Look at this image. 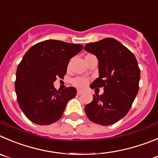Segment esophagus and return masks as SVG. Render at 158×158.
I'll use <instances>...</instances> for the list:
<instances>
[{
    "label": "esophagus",
    "instance_id": "esophagus-1",
    "mask_svg": "<svg viewBox=\"0 0 158 158\" xmlns=\"http://www.w3.org/2000/svg\"><path fill=\"white\" fill-rule=\"evenodd\" d=\"M82 93V91L81 90H80V89H77V94L78 95H79V94H81Z\"/></svg>",
    "mask_w": 158,
    "mask_h": 158
}]
</instances>
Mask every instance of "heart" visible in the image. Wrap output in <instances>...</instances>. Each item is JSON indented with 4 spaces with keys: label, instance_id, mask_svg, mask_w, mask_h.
<instances>
[{
    "label": "heart",
    "instance_id": "obj_1",
    "mask_svg": "<svg viewBox=\"0 0 158 158\" xmlns=\"http://www.w3.org/2000/svg\"><path fill=\"white\" fill-rule=\"evenodd\" d=\"M90 55L91 54H88V55L85 56V57H87V56H88ZM72 83H73V85H75L76 87H78V88H84V87H85L88 85V80L85 77H75L74 79L72 80Z\"/></svg>",
    "mask_w": 158,
    "mask_h": 158
}]
</instances>
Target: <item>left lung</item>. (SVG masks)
I'll use <instances>...</instances> for the list:
<instances>
[{"mask_svg": "<svg viewBox=\"0 0 158 158\" xmlns=\"http://www.w3.org/2000/svg\"><path fill=\"white\" fill-rule=\"evenodd\" d=\"M84 49L98 60L99 77L90 87L104 88L102 94L93 95L85 112L93 123L112 125L128 113L139 91L137 60L131 51L112 38L88 43Z\"/></svg>", "mask_w": 158, "mask_h": 158, "instance_id": "1", "label": "left lung"}]
</instances>
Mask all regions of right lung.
<instances>
[{
  "label": "right lung",
  "mask_w": 158,
  "mask_h": 158,
  "mask_svg": "<svg viewBox=\"0 0 158 158\" xmlns=\"http://www.w3.org/2000/svg\"><path fill=\"white\" fill-rule=\"evenodd\" d=\"M82 49L80 44L49 40L34 45L24 55L15 87L19 107L30 121L44 126L61 118L77 90L69 87L57 91L53 82L64 79L70 60Z\"/></svg>",
  "instance_id": "right-lung-1"
}]
</instances>
